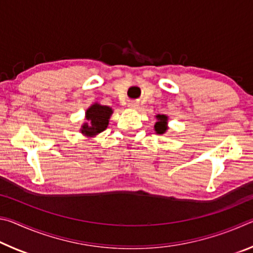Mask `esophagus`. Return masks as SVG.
Returning <instances> with one entry per match:
<instances>
[{"mask_svg": "<svg viewBox=\"0 0 253 253\" xmlns=\"http://www.w3.org/2000/svg\"><path fill=\"white\" fill-rule=\"evenodd\" d=\"M128 107H129V108H131V109H137V108H138V104H137V102L131 101V102H129V104H128Z\"/></svg>", "mask_w": 253, "mask_h": 253, "instance_id": "34e87169", "label": "esophagus"}]
</instances>
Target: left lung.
I'll return each instance as SVG.
<instances>
[{
	"mask_svg": "<svg viewBox=\"0 0 253 253\" xmlns=\"http://www.w3.org/2000/svg\"><path fill=\"white\" fill-rule=\"evenodd\" d=\"M157 122L155 124V131L156 134H164L168 130V116L166 115H157L156 116Z\"/></svg>",
	"mask_w": 253,
	"mask_h": 253,
	"instance_id": "left-lung-1",
	"label": "left lung"
}]
</instances>
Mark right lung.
Returning a JSON list of instances; mask_svg holds the SVG:
<instances>
[{
  "mask_svg": "<svg viewBox=\"0 0 253 253\" xmlns=\"http://www.w3.org/2000/svg\"><path fill=\"white\" fill-rule=\"evenodd\" d=\"M113 109L108 106L93 104L85 111V123L81 126V134L87 137H95L104 131L109 124V118Z\"/></svg>",
  "mask_w": 253,
  "mask_h": 253,
  "instance_id": "add662e5",
  "label": "right lung"
}]
</instances>
